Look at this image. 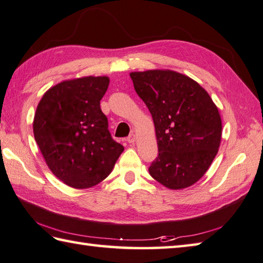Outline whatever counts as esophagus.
<instances>
[{"label":"esophagus","mask_w":263,"mask_h":263,"mask_svg":"<svg viewBox=\"0 0 263 263\" xmlns=\"http://www.w3.org/2000/svg\"><path fill=\"white\" fill-rule=\"evenodd\" d=\"M127 142L130 143V144H134V143L136 142V135H135V134H130V135L128 136V138H127Z\"/></svg>","instance_id":"esophagus-1"}]
</instances>
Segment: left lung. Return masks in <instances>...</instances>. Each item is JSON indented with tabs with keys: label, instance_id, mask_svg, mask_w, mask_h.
Instances as JSON below:
<instances>
[{
	"label": "left lung",
	"instance_id": "obj_1",
	"mask_svg": "<svg viewBox=\"0 0 263 263\" xmlns=\"http://www.w3.org/2000/svg\"><path fill=\"white\" fill-rule=\"evenodd\" d=\"M137 95L155 122L159 155L150 175L172 190L185 189L204 176L221 143L219 108L191 78L171 70L132 72Z\"/></svg>",
	"mask_w": 263,
	"mask_h": 263
}]
</instances>
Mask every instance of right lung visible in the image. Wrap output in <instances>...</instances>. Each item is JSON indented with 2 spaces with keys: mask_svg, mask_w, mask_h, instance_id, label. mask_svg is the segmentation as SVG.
Masks as SVG:
<instances>
[{
  "mask_svg": "<svg viewBox=\"0 0 263 263\" xmlns=\"http://www.w3.org/2000/svg\"><path fill=\"white\" fill-rule=\"evenodd\" d=\"M108 83L107 77L59 82L42 96L34 116V137L49 170L76 189L106 178L123 151L100 105Z\"/></svg>",
  "mask_w": 263,
  "mask_h": 263,
  "instance_id": "1",
  "label": "right lung"
}]
</instances>
